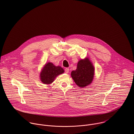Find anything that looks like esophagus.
Listing matches in <instances>:
<instances>
[{"instance_id": "1", "label": "esophagus", "mask_w": 134, "mask_h": 134, "mask_svg": "<svg viewBox=\"0 0 134 134\" xmlns=\"http://www.w3.org/2000/svg\"><path fill=\"white\" fill-rule=\"evenodd\" d=\"M65 73L66 74H68L69 71V69L68 68H66L65 69Z\"/></svg>"}]
</instances>
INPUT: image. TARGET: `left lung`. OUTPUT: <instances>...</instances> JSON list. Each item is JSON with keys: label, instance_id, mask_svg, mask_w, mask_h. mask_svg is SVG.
<instances>
[{"label": "left lung", "instance_id": "8db88e82", "mask_svg": "<svg viewBox=\"0 0 134 134\" xmlns=\"http://www.w3.org/2000/svg\"><path fill=\"white\" fill-rule=\"evenodd\" d=\"M94 67L89 58L79 60L75 70L72 71L71 76L75 83L81 88L90 85L94 78Z\"/></svg>", "mask_w": 134, "mask_h": 134}]
</instances>
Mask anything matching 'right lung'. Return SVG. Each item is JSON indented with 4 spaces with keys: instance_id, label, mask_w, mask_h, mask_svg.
<instances>
[{
    "instance_id": "right-lung-1",
    "label": "right lung",
    "mask_w": 134,
    "mask_h": 134,
    "mask_svg": "<svg viewBox=\"0 0 134 134\" xmlns=\"http://www.w3.org/2000/svg\"><path fill=\"white\" fill-rule=\"evenodd\" d=\"M64 70L60 66H56L51 62L45 64L40 74L41 81L44 84H50L60 74L64 72Z\"/></svg>"
}]
</instances>
